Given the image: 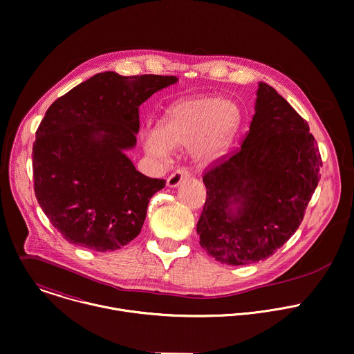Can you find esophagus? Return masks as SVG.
Returning a JSON list of instances; mask_svg holds the SVG:
<instances>
[{
	"label": "esophagus",
	"instance_id": "34e87169",
	"mask_svg": "<svg viewBox=\"0 0 354 354\" xmlns=\"http://www.w3.org/2000/svg\"><path fill=\"white\" fill-rule=\"evenodd\" d=\"M190 178V172L187 169H178L175 172H172L168 179H167V185L169 187H176L182 180H186Z\"/></svg>",
	"mask_w": 354,
	"mask_h": 354
}]
</instances>
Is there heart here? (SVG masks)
<instances>
[{"mask_svg":"<svg viewBox=\"0 0 354 354\" xmlns=\"http://www.w3.org/2000/svg\"><path fill=\"white\" fill-rule=\"evenodd\" d=\"M239 124L236 104L208 95L185 98L169 108L157 132L146 136L145 146L151 154L165 157L169 149L193 143L194 160L209 164L226 151Z\"/></svg>","mask_w":354,"mask_h":354,"instance_id":"heart-1","label":"heart"}]
</instances>
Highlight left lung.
Wrapping results in <instances>:
<instances>
[{
	"mask_svg": "<svg viewBox=\"0 0 354 354\" xmlns=\"http://www.w3.org/2000/svg\"><path fill=\"white\" fill-rule=\"evenodd\" d=\"M321 167L307 121L274 87L260 83L242 146L204 169L207 196L197 222L201 248L227 266L272 256L300 226Z\"/></svg>",
	"mask_w": 354,
	"mask_h": 354,
	"instance_id": "obj_1",
	"label": "left lung"
}]
</instances>
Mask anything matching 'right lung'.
Wrapping results in <instances>:
<instances>
[{
    "label": "right lung",
    "instance_id": "right-lung-1",
    "mask_svg": "<svg viewBox=\"0 0 354 354\" xmlns=\"http://www.w3.org/2000/svg\"><path fill=\"white\" fill-rule=\"evenodd\" d=\"M176 80L104 72L50 105L33 143L35 194L66 242L113 252L140 233L165 180L136 171L124 150L136 145L140 104Z\"/></svg>",
    "mask_w": 354,
    "mask_h": 354
}]
</instances>
